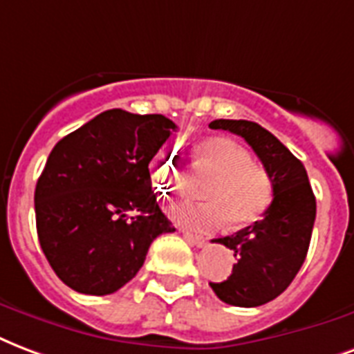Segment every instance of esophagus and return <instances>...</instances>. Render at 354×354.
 Listing matches in <instances>:
<instances>
[{"label":"esophagus","mask_w":354,"mask_h":354,"mask_svg":"<svg viewBox=\"0 0 354 354\" xmlns=\"http://www.w3.org/2000/svg\"><path fill=\"white\" fill-rule=\"evenodd\" d=\"M185 239H187L190 244H194V246H198V248H201V246H205V244L209 243L205 237H201V235H194V233H185Z\"/></svg>","instance_id":"34e87169"}]
</instances>
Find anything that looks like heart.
Listing matches in <instances>:
<instances>
[{
    "label": "heart",
    "mask_w": 354,
    "mask_h": 354,
    "mask_svg": "<svg viewBox=\"0 0 354 354\" xmlns=\"http://www.w3.org/2000/svg\"><path fill=\"white\" fill-rule=\"evenodd\" d=\"M199 156L218 175L205 190L209 203H177L171 216L194 231H214L227 222L237 227L254 224L274 201V183L267 169L256 166L254 156L230 138H209L199 145ZM156 185L166 194L183 190L177 155L162 151L151 164Z\"/></svg>",
    "instance_id": "b5f03b06"
}]
</instances>
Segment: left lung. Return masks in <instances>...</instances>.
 I'll use <instances>...</instances> for the list:
<instances>
[{"label":"left lung","mask_w":354,"mask_h":354,"mask_svg":"<svg viewBox=\"0 0 354 354\" xmlns=\"http://www.w3.org/2000/svg\"><path fill=\"white\" fill-rule=\"evenodd\" d=\"M209 127L244 138L274 183V201L261 220L235 235L212 241L233 250L237 257L227 280L211 281L218 299L231 306H261L289 288L306 259L315 196L302 162L261 124L216 119Z\"/></svg>","instance_id":"left-lung-1"}]
</instances>
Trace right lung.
<instances>
[{
  "label": "right lung",
  "mask_w": 354,
  "mask_h": 354,
  "mask_svg": "<svg viewBox=\"0 0 354 354\" xmlns=\"http://www.w3.org/2000/svg\"><path fill=\"white\" fill-rule=\"evenodd\" d=\"M175 130L160 113L115 108L55 143L37 180V235L71 289L115 293L138 274L151 243L175 231L149 174V162Z\"/></svg>",
  "instance_id": "right-lung-1"
}]
</instances>
